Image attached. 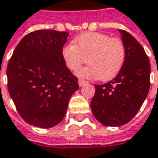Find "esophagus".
<instances>
[{
    "label": "esophagus",
    "instance_id": "1",
    "mask_svg": "<svg viewBox=\"0 0 158 158\" xmlns=\"http://www.w3.org/2000/svg\"><path fill=\"white\" fill-rule=\"evenodd\" d=\"M87 83H88V81H85L83 79H79V80H78V84H79L80 87H82V86H84V85L87 84Z\"/></svg>",
    "mask_w": 158,
    "mask_h": 158
}]
</instances>
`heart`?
<instances>
[{"label": "heart", "mask_w": 158, "mask_h": 158, "mask_svg": "<svg viewBox=\"0 0 158 158\" xmlns=\"http://www.w3.org/2000/svg\"><path fill=\"white\" fill-rule=\"evenodd\" d=\"M62 49V57L69 70L76 71L88 58V66L77 70V75L87 79L108 81L117 76L123 65L126 48L119 38L99 32L81 35Z\"/></svg>", "instance_id": "b5f03b06"}]
</instances>
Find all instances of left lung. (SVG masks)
<instances>
[{
	"mask_svg": "<svg viewBox=\"0 0 158 158\" xmlns=\"http://www.w3.org/2000/svg\"><path fill=\"white\" fill-rule=\"evenodd\" d=\"M119 31L126 48L123 65L113 80L95 85L90 104L95 118L108 127H119L133 119L150 89L151 64L145 50L132 35Z\"/></svg>",
	"mask_w": 158,
	"mask_h": 158,
	"instance_id": "1",
	"label": "left lung"
}]
</instances>
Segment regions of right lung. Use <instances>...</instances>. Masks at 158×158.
I'll list each match as a JSON object with an SVG mask.
<instances>
[{"label": "right lung", "mask_w": 158, "mask_h": 158, "mask_svg": "<svg viewBox=\"0 0 158 158\" xmlns=\"http://www.w3.org/2000/svg\"><path fill=\"white\" fill-rule=\"evenodd\" d=\"M69 33L40 30L18 44L6 69L7 88L21 117L41 128L63 120L78 79L67 68L62 49Z\"/></svg>", "instance_id": "obj_1"}]
</instances>
